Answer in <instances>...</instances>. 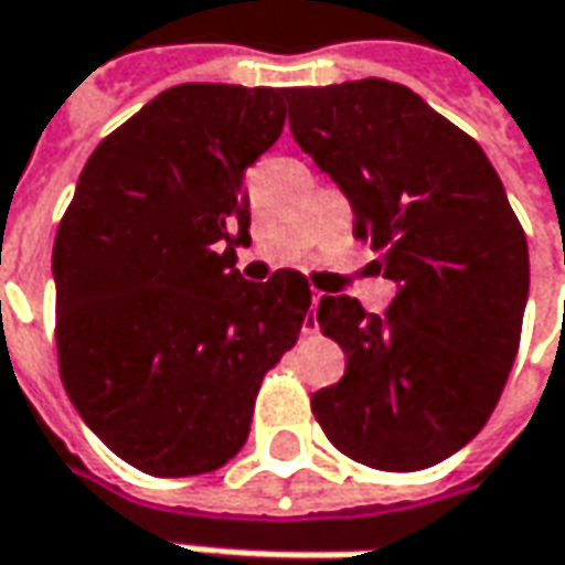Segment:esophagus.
<instances>
[{"instance_id":"34e87169","label":"esophagus","mask_w":565,"mask_h":565,"mask_svg":"<svg viewBox=\"0 0 565 565\" xmlns=\"http://www.w3.org/2000/svg\"><path fill=\"white\" fill-rule=\"evenodd\" d=\"M319 300H321V294H319V290H312V309L319 306ZM302 331H306V334L319 331V321H316V312H312V319H306V324H302Z\"/></svg>"}]
</instances>
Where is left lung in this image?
<instances>
[{
  "label": "left lung",
  "instance_id": "1",
  "mask_svg": "<svg viewBox=\"0 0 565 565\" xmlns=\"http://www.w3.org/2000/svg\"><path fill=\"white\" fill-rule=\"evenodd\" d=\"M290 134L341 186L353 231L397 284L384 316L321 297L347 372L312 394L328 440L362 466L416 472L484 428L513 369L529 244L469 134L381 77L287 89Z\"/></svg>",
  "mask_w": 565,
  "mask_h": 565
}]
</instances>
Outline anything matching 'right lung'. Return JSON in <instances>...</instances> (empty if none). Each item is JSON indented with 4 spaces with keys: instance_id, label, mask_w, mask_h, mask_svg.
I'll return each mask as SVG.
<instances>
[{
    "instance_id": "1",
    "label": "right lung",
    "mask_w": 565,
    "mask_h": 565,
    "mask_svg": "<svg viewBox=\"0 0 565 565\" xmlns=\"http://www.w3.org/2000/svg\"><path fill=\"white\" fill-rule=\"evenodd\" d=\"M287 89L181 84L93 149L52 246L58 372L93 435L140 472L203 476L246 444L265 372L297 343L309 281L253 284L244 174Z\"/></svg>"
}]
</instances>
